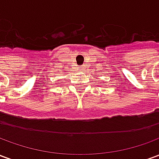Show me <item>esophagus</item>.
<instances>
[{
  "instance_id": "1",
  "label": "esophagus",
  "mask_w": 159,
  "mask_h": 159,
  "mask_svg": "<svg viewBox=\"0 0 159 159\" xmlns=\"http://www.w3.org/2000/svg\"><path fill=\"white\" fill-rule=\"evenodd\" d=\"M80 68H81V69H83V68H84V67H83V66H81Z\"/></svg>"
}]
</instances>
